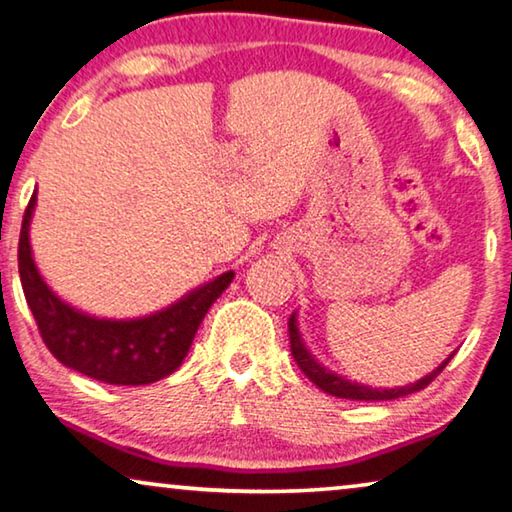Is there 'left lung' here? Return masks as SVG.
Instances as JSON below:
<instances>
[{"instance_id":"obj_1","label":"left lung","mask_w":512,"mask_h":512,"mask_svg":"<svg viewBox=\"0 0 512 512\" xmlns=\"http://www.w3.org/2000/svg\"><path fill=\"white\" fill-rule=\"evenodd\" d=\"M289 344H291V355H294L298 367L303 369L305 376L310 378L316 387L323 389V392L330 394V396H337V399H351V401H392V399H401V396L415 394V392H419V389H424L426 385H431V380L440 376L442 369L451 362L453 355H456V351H453L449 358H446L442 364H437V367L431 373H426L424 378H419L410 385H403V387H371V385L358 383V380L339 376V373L330 371L328 367H323V364L314 358L312 351L305 344L303 332H300L298 310L291 314V319H289Z\"/></svg>"}]
</instances>
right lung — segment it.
<instances>
[{
	"label": "right lung",
	"mask_w": 512,
	"mask_h": 512,
	"mask_svg": "<svg viewBox=\"0 0 512 512\" xmlns=\"http://www.w3.org/2000/svg\"><path fill=\"white\" fill-rule=\"evenodd\" d=\"M36 193L24 212L18 269L24 298L40 337L68 369L107 385H150L168 376L189 353L193 337L214 300L230 287L234 271L216 275L175 303L134 319H107L70 305L47 285L31 250Z\"/></svg>",
	"instance_id": "right-lung-1"
}]
</instances>
